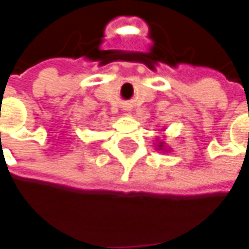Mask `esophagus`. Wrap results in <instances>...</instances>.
Returning <instances> with one entry per match:
<instances>
[{
  "instance_id": "1",
  "label": "esophagus",
  "mask_w": 249,
  "mask_h": 249,
  "mask_svg": "<svg viewBox=\"0 0 249 249\" xmlns=\"http://www.w3.org/2000/svg\"><path fill=\"white\" fill-rule=\"evenodd\" d=\"M124 110H126V111H131V110H132V106H131L129 103H125Z\"/></svg>"
}]
</instances>
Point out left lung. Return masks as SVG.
I'll return each instance as SVG.
<instances>
[{"instance_id":"8db88e82","label":"left lung","mask_w":249,"mask_h":249,"mask_svg":"<svg viewBox=\"0 0 249 249\" xmlns=\"http://www.w3.org/2000/svg\"><path fill=\"white\" fill-rule=\"evenodd\" d=\"M164 146H165V142L161 141L159 144H157V149H159V150H165L167 147H164ZM168 149H169V147H168ZM165 151H169V150H165Z\"/></svg>"}]
</instances>
